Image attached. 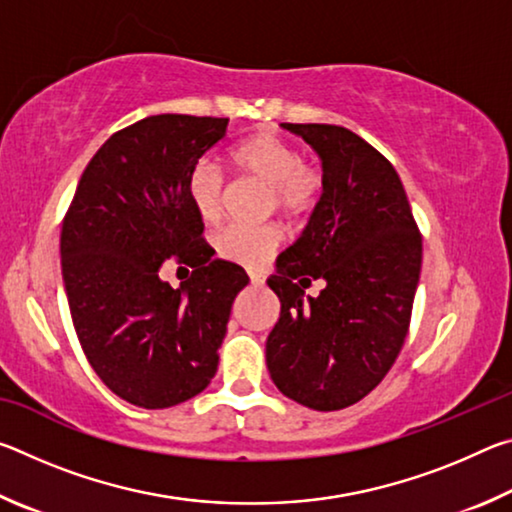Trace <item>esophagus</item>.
I'll return each mask as SVG.
<instances>
[{
	"label": "esophagus",
	"instance_id": "1",
	"mask_svg": "<svg viewBox=\"0 0 512 512\" xmlns=\"http://www.w3.org/2000/svg\"><path fill=\"white\" fill-rule=\"evenodd\" d=\"M250 284H253V287H264V284H266V275H262V273H250Z\"/></svg>",
	"mask_w": 512,
	"mask_h": 512
}]
</instances>
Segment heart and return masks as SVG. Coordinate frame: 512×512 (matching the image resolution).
<instances>
[{"label":"heart","mask_w":512,"mask_h":512,"mask_svg":"<svg viewBox=\"0 0 512 512\" xmlns=\"http://www.w3.org/2000/svg\"><path fill=\"white\" fill-rule=\"evenodd\" d=\"M230 160L244 176L266 187L268 210L298 216L311 210L320 194V171L300 158V151L271 133H255L235 146ZM189 201L205 223H214L223 212V176L212 162H198L187 180ZM282 239L280 228L230 225L214 237V248L223 259L248 268L266 264Z\"/></svg>","instance_id":"1"}]
</instances>
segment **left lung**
<instances>
[{
	"label": "left lung",
	"mask_w": 512,
	"mask_h": 512,
	"mask_svg": "<svg viewBox=\"0 0 512 512\" xmlns=\"http://www.w3.org/2000/svg\"><path fill=\"white\" fill-rule=\"evenodd\" d=\"M282 128L316 151L323 194L266 280L282 305L266 366L293 402L339 411L363 400L402 350L422 239L400 176L366 140L343 126ZM314 279L326 287L318 299H305Z\"/></svg>",
	"instance_id": "obj_1"
}]
</instances>
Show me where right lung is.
Instances as JSON below:
<instances>
[{
	"mask_svg": "<svg viewBox=\"0 0 512 512\" xmlns=\"http://www.w3.org/2000/svg\"><path fill=\"white\" fill-rule=\"evenodd\" d=\"M228 119L153 115L106 140L85 167L60 235V264L81 348L99 379L142 409H169L205 391L241 266L214 259L187 180ZM169 256L195 268L173 290Z\"/></svg>",
	"mask_w": 512,
	"mask_h": 512,
	"instance_id": "add662e5",
	"label": "right lung"
}]
</instances>
